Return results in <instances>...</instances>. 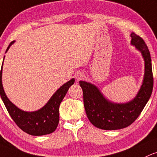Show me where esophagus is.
<instances>
[{"label": "esophagus", "instance_id": "esophagus-1", "mask_svg": "<svg viewBox=\"0 0 157 157\" xmlns=\"http://www.w3.org/2000/svg\"><path fill=\"white\" fill-rule=\"evenodd\" d=\"M83 77H84L83 74L81 73V72H78V73H77V75H76V78L77 79V80H82V79L83 78Z\"/></svg>", "mask_w": 157, "mask_h": 157}]
</instances>
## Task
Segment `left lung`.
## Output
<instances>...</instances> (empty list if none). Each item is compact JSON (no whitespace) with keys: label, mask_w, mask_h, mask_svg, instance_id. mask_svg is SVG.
Returning <instances> with one entry per match:
<instances>
[{"label":"left lung","mask_w":157,"mask_h":157,"mask_svg":"<svg viewBox=\"0 0 157 157\" xmlns=\"http://www.w3.org/2000/svg\"><path fill=\"white\" fill-rule=\"evenodd\" d=\"M131 44L142 53L144 61V75L142 85L135 98L124 104L108 101L101 91L90 82L80 80L86 115L94 127L102 130H119L133 123L145 106L152 94L154 77L150 51L144 41L132 33Z\"/></svg>","instance_id":"obj_1"}]
</instances>
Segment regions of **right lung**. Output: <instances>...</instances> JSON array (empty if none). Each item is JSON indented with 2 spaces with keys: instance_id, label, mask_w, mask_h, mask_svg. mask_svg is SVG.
Wrapping results in <instances>:
<instances>
[{
  "instance_id": "add662e5",
  "label": "right lung",
  "mask_w": 157,
  "mask_h": 157,
  "mask_svg": "<svg viewBox=\"0 0 157 157\" xmlns=\"http://www.w3.org/2000/svg\"><path fill=\"white\" fill-rule=\"evenodd\" d=\"M14 43L12 42L8 46L6 52ZM2 67L0 73V94L3 104L9 114L13 118L17 126L24 132L32 136H43L54 132L58 126L59 120V107L62 101L68 92L71 86L75 83L72 78L53 94L48 103L35 112H25L18 109L6 97L2 85Z\"/></svg>"
}]
</instances>
